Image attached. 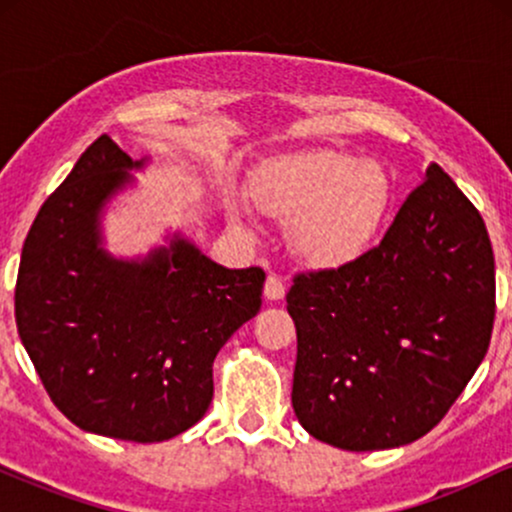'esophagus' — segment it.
<instances>
[{"instance_id": "34e87169", "label": "esophagus", "mask_w": 512, "mask_h": 512, "mask_svg": "<svg viewBox=\"0 0 512 512\" xmlns=\"http://www.w3.org/2000/svg\"><path fill=\"white\" fill-rule=\"evenodd\" d=\"M284 293H286L284 281H281L276 274H269L267 281H264V298H267V301H281Z\"/></svg>"}]
</instances>
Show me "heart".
Returning a JSON list of instances; mask_svg holds the SVG:
<instances>
[{"instance_id": "b5f03b06", "label": "heart", "mask_w": 512, "mask_h": 512, "mask_svg": "<svg viewBox=\"0 0 512 512\" xmlns=\"http://www.w3.org/2000/svg\"><path fill=\"white\" fill-rule=\"evenodd\" d=\"M390 178L375 161L337 151L276 158L252 175V199L289 223L291 250L317 269H337L370 250L390 209ZM228 219L252 228V207L228 199Z\"/></svg>"}]
</instances>
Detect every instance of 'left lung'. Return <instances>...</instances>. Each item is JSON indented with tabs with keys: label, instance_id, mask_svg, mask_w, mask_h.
Segmentation results:
<instances>
[{
	"label": "left lung",
	"instance_id": "left-lung-1",
	"mask_svg": "<svg viewBox=\"0 0 512 512\" xmlns=\"http://www.w3.org/2000/svg\"><path fill=\"white\" fill-rule=\"evenodd\" d=\"M298 356L291 404L334 448L390 450L448 414L489 351L496 267L484 219L438 163L356 262L286 293Z\"/></svg>",
	"mask_w": 512,
	"mask_h": 512
}]
</instances>
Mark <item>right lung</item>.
Here are the masks:
<instances>
[{"label": "right lung", "instance_id": "obj_1", "mask_svg": "<svg viewBox=\"0 0 512 512\" xmlns=\"http://www.w3.org/2000/svg\"><path fill=\"white\" fill-rule=\"evenodd\" d=\"M144 166L108 134L88 146L35 216L14 301L21 342L72 424L161 443L207 414L214 358L260 310L264 272L221 267L180 233L146 257L110 255L105 204Z\"/></svg>", "mask_w": 512, "mask_h": 512}]
</instances>
